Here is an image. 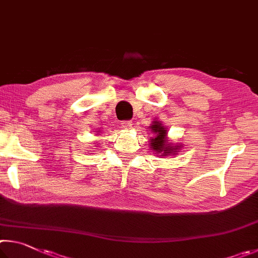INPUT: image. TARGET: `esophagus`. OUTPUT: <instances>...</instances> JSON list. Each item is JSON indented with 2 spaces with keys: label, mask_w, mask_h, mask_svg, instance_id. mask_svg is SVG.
I'll return each instance as SVG.
<instances>
[{
  "label": "esophagus",
  "mask_w": 258,
  "mask_h": 258,
  "mask_svg": "<svg viewBox=\"0 0 258 258\" xmlns=\"http://www.w3.org/2000/svg\"><path fill=\"white\" fill-rule=\"evenodd\" d=\"M133 125V122L130 120H124V121H121V126L122 128H125V129H129L132 128Z\"/></svg>",
  "instance_id": "obj_1"
}]
</instances>
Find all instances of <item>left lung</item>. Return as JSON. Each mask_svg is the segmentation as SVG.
I'll return each mask as SVG.
<instances>
[{
  "label": "left lung",
  "mask_w": 258,
  "mask_h": 258,
  "mask_svg": "<svg viewBox=\"0 0 258 258\" xmlns=\"http://www.w3.org/2000/svg\"><path fill=\"white\" fill-rule=\"evenodd\" d=\"M153 133L155 134V137L152 138L151 146L153 151H157L160 153L163 152V154H175V151H178L180 146H171V144L168 143L166 139V130L164 126H162L161 123L155 121L154 124L151 125Z\"/></svg>",
  "instance_id": "obj_1"
}]
</instances>
